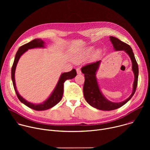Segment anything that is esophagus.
Masks as SVG:
<instances>
[{"label": "esophagus", "mask_w": 150, "mask_h": 150, "mask_svg": "<svg viewBox=\"0 0 150 150\" xmlns=\"http://www.w3.org/2000/svg\"><path fill=\"white\" fill-rule=\"evenodd\" d=\"M76 72L78 74H81V71L79 68H77L76 69Z\"/></svg>", "instance_id": "34e87169"}]
</instances>
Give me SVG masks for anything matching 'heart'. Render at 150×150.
Segmentation results:
<instances>
[{"mask_svg": "<svg viewBox=\"0 0 150 150\" xmlns=\"http://www.w3.org/2000/svg\"><path fill=\"white\" fill-rule=\"evenodd\" d=\"M90 49H88V50H85L84 52H82V53L78 54L75 57V60L76 62H79V61H81L82 59H83L85 57V56H86L88 54V53L90 52ZM99 53H100V51H99L98 50H96V51L94 52V53H93V56H94V57H97V56L99 54Z\"/></svg>", "mask_w": 150, "mask_h": 150, "instance_id": "obj_1", "label": "heart"}]
</instances>
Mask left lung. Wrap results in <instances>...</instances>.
<instances>
[{"instance_id": "left-lung-1", "label": "left lung", "mask_w": 150, "mask_h": 150, "mask_svg": "<svg viewBox=\"0 0 150 150\" xmlns=\"http://www.w3.org/2000/svg\"><path fill=\"white\" fill-rule=\"evenodd\" d=\"M110 40L115 50H123L131 58L132 64V68L135 78L133 84V90L129 97L122 102L115 103L108 100L103 96L100 90L96 78V72L100 67L101 60L88 64L81 68V72L84 74L85 76L83 92L85 100L93 108L106 111L113 110L120 108L132 97L137 89L138 78V66L132 48L130 46L115 37L110 36Z\"/></svg>"}]
</instances>
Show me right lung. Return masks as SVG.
I'll return each instance as SVG.
<instances>
[{"instance_id": "add662e5", "label": "right lung", "mask_w": 150, "mask_h": 150, "mask_svg": "<svg viewBox=\"0 0 150 150\" xmlns=\"http://www.w3.org/2000/svg\"><path fill=\"white\" fill-rule=\"evenodd\" d=\"M45 43L44 41H42L41 39H40V38H37L32 40L31 41L28 42V43L22 46H21L18 49V50L16 53L14 62L12 67V70H11V77H12V80L13 85V88L18 99L21 103H23L25 105L28 106V108L37 111L45 110L50 109L53 108V107L56 104H57L61 100L63 96L64 82H65V81H67V79H71L75 78L76 75V72L75 69H73L70 72L62 74L53 91L52 92L51 95L49 96V97L42 103L33 104L32 103L27 101L22 96H21L16 90L15 80V69H16V67L17 65V63L18 62V60L20 57L22 56L25 52H27L28 49H31L34 48H41V47L43 48L45 47Z\"/></svg>"}]
</instances>
